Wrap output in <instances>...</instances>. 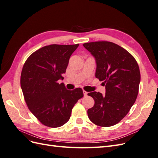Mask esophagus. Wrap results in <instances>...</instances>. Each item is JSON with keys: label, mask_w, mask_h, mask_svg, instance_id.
<instances>
[{"label": "esophagus", "mask_w": 158, "mask_h": 158, "mask_svg": "<svg viewBox=\"0 0 158 158\" xmlns=\"http://www.w3.org/2000/svg\"><path fill=\"white\" fill-rule=\"evenodd\" d=\"M83 94H84V96H87V95H88V92H85V90H83Z\"/></svg>", "instance_id": "1"}]
</instances>
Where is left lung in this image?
Listing matches in <instances>:
<instances>
[{"mask_svg":"<svg viewBox=\"0 0 158 158\" xmlns=\"http://www.w3.org/2000/svg\"><path fill=\"white\" fill-rule=\"evenodd\" d=\"M83 46L96 62L95 77L103 81L106 92L88 93L95 101L88 110L95 125L107 127L125 117L135 103L139 89L140 73L134 56L121 46L109 41L85 43Z\"/></svg>","mask_w":158,"mask_h":158,"instance_id":"1","label":"left lung"}]
</instances>
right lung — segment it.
I'll return each mask as SVG.
<instances>
[{
  "instance_id": "1",
  "label": "right lung",
  "mask_w": 158,
  "mask_h": 158,
  "mask_svg": "<svg viewBox=\"0 0 158 158\" xmlns=\"http://www.w3.org/2000/svg\"><path fill=\"white\" fill-rule=\"evenodd\" d=\"M76 45H50L28 57L21 73L20 84L27 106L43 125L51 128L68 122L75 103L84 96L78 88L68 90L59 84L63 79Z\"/></svg>"
}]
</instances>
